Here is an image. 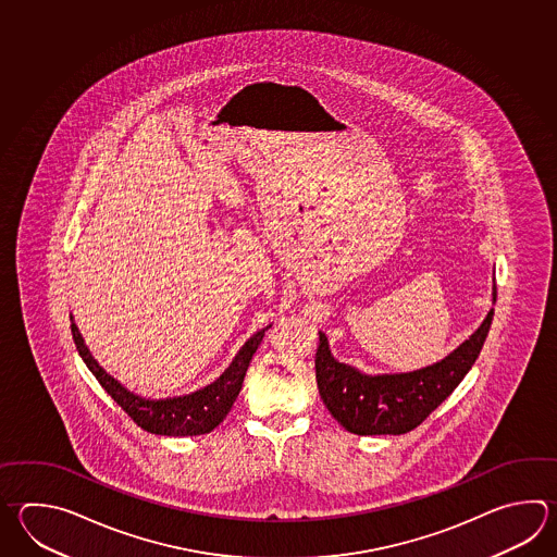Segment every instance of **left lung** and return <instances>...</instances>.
Here are the masks:
<instances>
[{
    "label": "left lung",
    "mask_w": 557,
    "mask_h": 557,
    "mask_svg": "<svg viewBox=\"0 0 557 557\" xmlns=\"http://www.w3.org/2000/svg\"><path fill=\"white\" fill-rule=\"evenodd\" d=\"M496 301V282L492 287ZM494 309L468 339L438 363L409 373L367 375L351 364L339 363L319 331L315 376L319 395L345 431L352 434H405L417 429L456 386L482 351Z\"/></svg>",
    "instance_id": "1"
}]
</instances>
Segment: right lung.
I'll list each match as a JSON object with an SVG mask.
<instances>
[{
	"label": "right lung",
	"instance_id": "add662e5",
	"mask_svg": "<svg viewBox=\"0 0 557 557\" xmlns=\"http://www.w3.org/2000/svg\"><path fill=\"white\" fill-rule=\"evenodd\" d=\"M272 325L256 331L250 339L242 345L226 371L212 381L210 385L196 388L188 395L176 397L150 398L128 391L123 383L109 375L99 361L92 357L89 347L79 333L71 315V333L77 345L81 359L89 367L95 379L101 383L102 388L114 398V403L125 410L131 419L137 422L140 429L162 436H196L216 429L222 420L226 419L234 400L238 398L239 388L244 383L246 371L250 367L251 357L258 349L263 333Z\"/></svg>",
	"mask_w": 557,
	"mask_h": 557
}]
</instances>
